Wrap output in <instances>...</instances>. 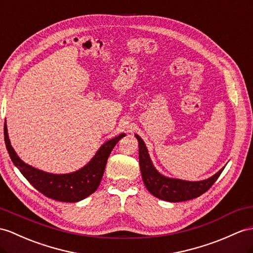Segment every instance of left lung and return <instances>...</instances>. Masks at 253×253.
<instances>
[{"label":"left lung","mask_w":253,"mask_h":253,"mask_svg":"<svg viewBox=\"0 0 253 253\" xmlns=\"http://www.w3.org/2000/svg\"><path fill=\"white\" fill-rule=\"evenodd\" d=\"M135 137L138 140L141 178L147 190L160 200L176 203L199 198L212 186L225 168L223 166L211 177L200 181H189L164 176L153 165L144 140L137 134H135Z\"/></svg>","instance_id":"obj_1"}]
</instances>
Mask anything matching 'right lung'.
Segmentation results:
<instances>
[{"mask_svg": "<svg viewBox=\"0 0 253 253\" xmlns=\"http://www.w3.org/2000/svg\"><path fill=\"white\" fill-rule=\"evenodd\" d=\"M126 136L121 133L118 136L105 141L84 168L69 174L47 173L23 162L10 145L6 121L4 125V139L11 161L20 173L41 193L55 201L76 203L95 192L105 170L107 159L118 141Z\"/></svg>", "mask_w": 253, "mask_h": 253, "instance_id": "add662e5", "label": "right lung"}]
</instances>
